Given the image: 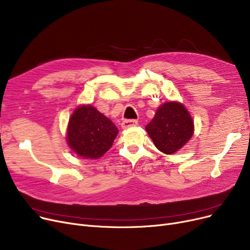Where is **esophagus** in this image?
Returning a JSON list of instances; mask_svg holds the SVG:
<instances>
[{
	"mask_svg": "<svg viewBox=\"0 0 250 250\" xmlns=\"http://www.w3.org/2000/svg\"><path fill=\"white\" fill-rule=\"evenodd\" d=\"M137 124H138V122L136 120H124L122 122V128L123 129H128V128L136 126Z\"/></svg>",
	"mask_w": 250,
	"mask_h": 250,
	"instance_id": "obj_1",
	"label": "esophagus"
}]
</instances>
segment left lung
Returning a JSON list of instances; mask_svg holds the SVG:
<instances>
[{
	"label": "left lung",
	"mask_w": 250,
	"mask_h": 250,
	"mask_svg": "<svg viewBox=\"0 0 250 250\" xmlns=\"http://www.w3.org/2000/svg\"><path fill=\"white\" fill-rule=\"evenodd\" d=\"M146 130L159 150L173 154L192 137L194 123L181 103L166 102L159 106Z\"/></svg>",
	"instance_id": "left-lung-1"
}]
</instances>
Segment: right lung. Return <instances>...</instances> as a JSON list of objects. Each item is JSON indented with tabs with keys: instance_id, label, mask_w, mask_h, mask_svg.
I'll use <instances>...</instances> for the list:
<instances>
[{
	"instance_id": "right-lung-1",
	"label": "right lung",
	"mask_w": 250,
	"mask_h": 250,
	"mask_svg": "<svg viewBox=\"0 0 250 250\" xmlns=\"http://www.w3.org/2000/svg\"><path fill=\"white\" fill-rule=\"evenodd\" d=\"M119 132L116 125L91 104L76 108L69 119L66 140L83 159H99L108 151Z\"/></svg>"
}]
</instances>
